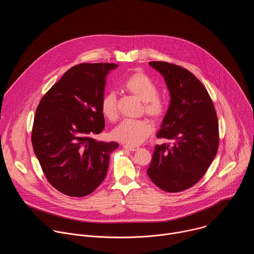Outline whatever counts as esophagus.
Listing matches in <instances>:
<instances>
[{"mask_svg":"<svg viewBox=\"0 0 254 254\" xmlns=\"http://www.w3.org/2000/svg\"><path fill=\"white\" fill-rule=\"evenodd\" d=\"M123 148L125 150H127V151H130V152H135L138 150V147H132V146H127V144H125V146H123Z\"/></svg>","mask_w":254,"mask_h":254,"instance_id":"obj_1","label":"esophagus"}]
</instances>
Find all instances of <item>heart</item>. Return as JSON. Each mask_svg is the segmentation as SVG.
<instances>
[{"label":"heart","instance_id":"b5f03b06","mask_svg":"<svg viewBox=\"0 0 254 254\" xmlns=\"http://www.w3.org/2000/svg\"><path fill=\"white\" fill-rule=\"evenodd\" d=\"M125 89L143 101V111L155 121H161L166 114V104L158 97L159 88L157 84L141 71L129 74L125 82ZM100 111L110 121L118 118V96L115 91L105 92L100 100ZM153 125L148 120H125L117 126L112 135L113 137L127 144L137 146L153 132Z\"/></svg>","mask_w":254,"mask_h":254}]
</instances>
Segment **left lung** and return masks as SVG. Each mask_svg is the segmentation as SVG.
Instances as JSON below:
<instances>
[{"instance_id":"left-lung-1","label":"left lung","mask_w":254,"mask_h":254,"mask_svg":"<svg viewBox=\"0 0 254 254\" xmlns=\"http://www.w3.org/2000/svg\"><path fill=\"white\" fill-rule=\"evenodd\" d=\"M163 75L171 102L157 134L173 141L157 144L148 176L160 189L176 193L191 188L205 175L219 144L213 101L191 72L164 61L149 63Z\"/></svg>"}]
</instances>
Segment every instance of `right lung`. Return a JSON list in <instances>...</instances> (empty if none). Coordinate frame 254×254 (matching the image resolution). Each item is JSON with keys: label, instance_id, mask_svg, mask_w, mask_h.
I'll use <instances>...</instances> for the list:
<instances>
[{"label": "right lung", "instance_id": "obj_1", "mask_svg": "<svg viewBox=\"0 0 254 254\" xmlns=\"http://www.w3.org/2000/svg\"><path fill=\"white\" fill-rule=\"evenodd\" d=\"M114 63H81L67 70L36 110L32 144L48 182L71 197L92 193L104 180L119 143L92 137L104 128L100 100Z\"/></svg>", "mask_w": 254, "mask_h": 254}]
</instances>
